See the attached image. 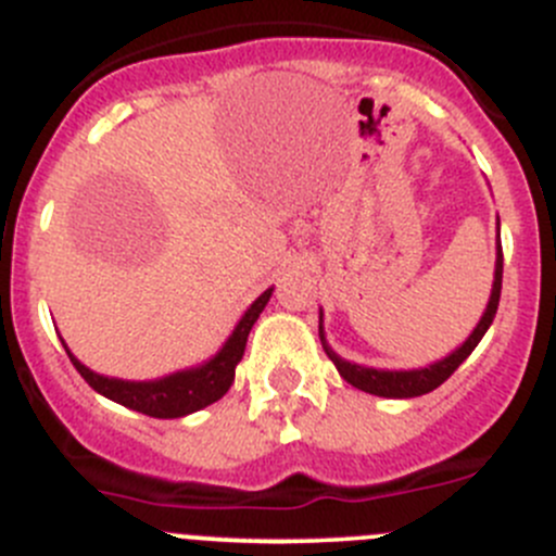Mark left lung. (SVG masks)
Segmentation results:
<instances>
[{"mask_svg":"<svg viewBox=\"0 0 556 556\" xmlns=\"http://www.w3.org/2000/svg\"><path fill=\"white\" fill-rule=\"evenodd\" d=\"M500 290H503V244H497V271H494V285H492V299H489L486 312H483L481 323L476 326V331L470 333L465 344H462L456 353H451L448 358L438 361V364L427 366V369H409V371H380V369H366V366L350 364V361L339 358L331 348L323 339V326H320V342L323 350H326L328 358L333 361V366L339 369V375L350 382V386L361 388L366 393H375V396H388V399H409V396H421V393L434 391L438 386H443L451 375L462 366V361L478 348V342L483 339V333L492 326L494 315H497L500 306ZM323 323V315H320Z\"/></svg>","mask_w":556,"mask_h":556,"instance_id":"8db88e82","label":"left lung"}]
</instances>
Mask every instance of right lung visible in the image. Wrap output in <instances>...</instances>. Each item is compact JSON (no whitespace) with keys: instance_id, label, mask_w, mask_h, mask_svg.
I'll list each match as a JSON object with an SVG mask.
<instances>
[{"instance_id":"obj_1","label":"right lung","mask_w":556,"mask_h":556,"mask_svg":"<svg viewBox=\"0 0 556 556\" xmlns=\"http://www.w3.org/2000/svg\"><path fill=\"white\" fill-rule=\"evenodd\" d=\"M268 299H271V290H266V293L247 309V315L241 317L236 331L230 333V339L225 342V348L219 350L208 364L198 366V369L176 371V375L163 377V380H113V377H102L94 375L91 369H86L73 353L67 355L70 361H73L75 369L80 371V377H84L97 393H102V396L113 399V402L124 404V407L129 409H138V413L143 415H152V418H181V415L195 413V409L206 407V404H214L217 399H223L225 393H228V388L233 386L236 366H239L241 355H244L247 337H250L252 326H255V320L261 317Z\"/></svg>"}]
</instances>
